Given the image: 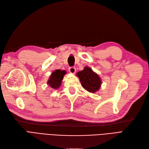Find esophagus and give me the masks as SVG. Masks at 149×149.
<instances>
[{"instance_id": "1", "label": "esophagus", "mask_w": 149, "mask_h": 149, "mask_svg": "<svg viewBox=\"0 0 149 149\" xmlns=\"http://www.w3.org/2000/svg\"><path fill=\"white\" fill-rule=\"evenodd\" d=\"M69 71L70 72V73H71V74H75L76 69H75L74 67H70V68H69Z\"/></svg>"}]
</instances>
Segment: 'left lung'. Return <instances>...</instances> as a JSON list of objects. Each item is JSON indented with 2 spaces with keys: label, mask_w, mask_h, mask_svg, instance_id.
I'll use <instances>...</instances> for the list:
<instances>
[{
  "label": "left lung",
  "mask_w": 149,
  "mask_h": 149,
  "mask_svg": "<svg viewBox=\"0 0 149 149\" xmlns=\"http://www.w3.org/2000/svg\"><path fill=\"white\" fill-rule=\"evenodd\" d=\"M77 76L79 78L81 86L88 92L95 93L100 90L102 80L98 75L88 67H85L84 70L77 73Z\"/></svg>",
  "instance_id": "8db88e82"
}]
</instances>
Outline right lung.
<instances>
[{"instance_id": "right-lung-1", "label": "right lung", "mask_w": 149, "mask_h": 149, "mask_svg": "<svg viewBox=\"0 0 149 149\" xmlns=\"http://www.w3.org/2000/svg\"><path fill=\"white\" fill-rule=\"evenodd\" d=\"M66 74L65 70H61L60 69H57L54 70L51 74L49 78L47 80V85L49 87L54 89H57L61 85L62 80L64 78V75Z\"/></svg>"}]
</instances>
